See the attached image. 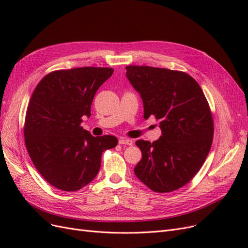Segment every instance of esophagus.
<instances>
[{"instance_id": "obj_1", "label": "esophagus", "mask_w": 248, "mask_h": 248, "mask_svg": "<svg viewBox=\"0 0 248 248\" xmlns=\"http://www.w3.org/2000/svg\"><path fill=\"white\" fill-rule=\"evenodd\" d=\"M119 144H120V145H128V146H132L133 141H132V140L126 139V138H122V139L119 140Z\"/></svg>"}]
</instances>
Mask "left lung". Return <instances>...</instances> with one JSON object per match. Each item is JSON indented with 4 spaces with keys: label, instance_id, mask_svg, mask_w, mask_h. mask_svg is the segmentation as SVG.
Here are the masks:
<instances>
[{
    "label": "left lung",
    "instance_id": "left-lung-1",
    "mask_svg": "<svg viewBox=\"0 0 248 248\" xmlns=\"http://www.w3.org/2000/svg\"><path fill=\"white\" fill-rule=\"evenodd\" d=\"M126 76L144 102V119L159 121L161 137L136 145L141 159L134 174L155 192L181 188L197 175L212 146L214 123L197 80L183 71L126 66Z\"/></svg>",
    "mask_w": 248,
    "mask_h": 248
}]
</instances>
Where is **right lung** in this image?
Wrapping results in <instances>:
<instances>
[{
  "label": "right lung",
  "mask_w": 248,
  "mask_h": 248,
  "mask_svg": "<svg viewBox=\"0 0 248 248\" xmlns=\"http://www.w3.org/2000/svg\"><path fill=\"white\" fill-rule=\"evenodd\" d=\"M108 67L55 70L37 85L26 112L27 151L51 186L77 191L98 174L101 155L118 145L112 136L93 137L80 126L91 116L97 90L111 77Z\"/></svg>",
  "instance_id": "obj_1"
}]
</instances>
